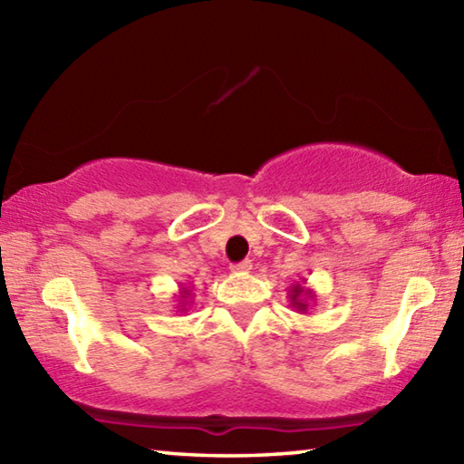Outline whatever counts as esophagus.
<instances>
[{
    "mask_svg": "<svg viewBox=\"0 0 464 464\" xmlns=\"http://www.w3.org/2000/svg\"><path fill=\"white\" fill-rule=\"evenodd\" d=\"M249 270H251V260L231 264V272H249Z\"/></svg>",
    "mask_w": 464,
    "mask_h": 464,
    "instance_id": "obj_1",
    "label": "esophagus"
}]
</instances>
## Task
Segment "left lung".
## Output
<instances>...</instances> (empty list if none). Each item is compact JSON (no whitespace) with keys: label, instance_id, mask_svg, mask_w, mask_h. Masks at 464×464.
I'll list each match as a JSON object with an SVG mask.
<instances>
[{"label":"left lung","instance_id":"8db88e82","mask_svg":"<svg viewBox=\"0 0 464 464\" xmlns=\"http://www.w3.org/2000/svg\"><path fill=\"white\" fill-rule=\"evenodd\" d=\"M288 298H290V307L298 313H309V309H313L315 304V290L307 286V280L295 282L293 286H288Z\"/></svg>","mask_w":464,"mask_h":464}]
</instances>
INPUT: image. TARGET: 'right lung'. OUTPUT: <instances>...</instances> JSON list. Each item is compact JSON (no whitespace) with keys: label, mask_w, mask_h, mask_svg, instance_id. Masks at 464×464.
<instances>
[{"label":"right lung","mask_w":464,"mask_h":464,"mask_svg":"<svg viewBox=\"0 0 464 464\" xmlns=\"http://www.w3.org/2000/svg\"><path fill=\"white\" fill-rule=\"evenodd\" d=\"M190 295H192V288L190 286H184V285H179V293L176 295L178 296V301H179V304H178V313H186L188 309V304H190L192 301H188V298H190Z\"/></svg>","instance_id":"1"}]
</instances>
